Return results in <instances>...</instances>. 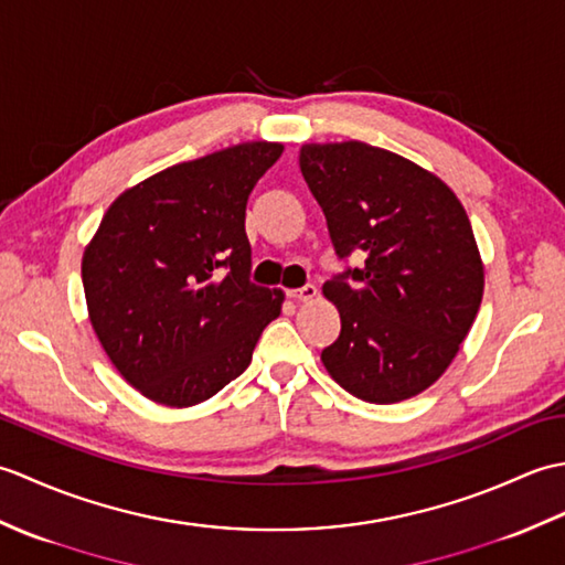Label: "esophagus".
Returning <instances> with one entry per match:
<instances>
[{
    "label": "esophagus",
    "mask_w": 565,
    "mask_h": 565,
    "mask_svg": "<svg viewBox=\"0 0 565 565\" xmlns=\"http://www.w3.org/2000/svg\"><path fill=\"white\" fill-rule=\"evenodd\" d=\"M318 296V289L313 284H306V286H301V289H294V291H289V298H294V301H298V303H308V301H313V298Z\"/></svg>",
    "instance_id": "esophagus-1"
}]
</instances>
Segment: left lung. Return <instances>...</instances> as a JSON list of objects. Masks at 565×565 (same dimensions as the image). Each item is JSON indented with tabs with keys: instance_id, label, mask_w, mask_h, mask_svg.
<instances>
[{
	"instance_id": "1",
	"label": "left lung",
	"mask_w": 565,
	"mask_h": 565,
	"mask_svg": "<svg viewBox=\"0 0 565 565\" xmlns=\"http://www.w3.org/2000/svg\"><path fill=\"white\" fill-rule=\"evenodd\" d=\"M298 164L338 257L366 255L322 284L342 320L322 364L366 403L413 398L447 371L481 308L471 221L439 177L366 142H310Z\"/></svg>"
}]
</instances>
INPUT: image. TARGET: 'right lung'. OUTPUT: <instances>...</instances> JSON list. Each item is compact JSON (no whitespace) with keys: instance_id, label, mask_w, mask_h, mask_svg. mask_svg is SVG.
<instances>
[{"instance_id":"obj_1","label":"right lung","mask_w":565,"mask_h":565,"mask_svg":"<svg viewBox=\"0 0 565 565\" xmlns=\"http://www.w3.org/2000/svg\"><path fill=\"white\" fill-rule=\"evenodd\" d=\"M281 142H243L124 191L84 249L92 328L130 386L189 407L237 379L281 291L249 281L245 209Z\"/></svg>"}]
</instances>
